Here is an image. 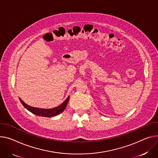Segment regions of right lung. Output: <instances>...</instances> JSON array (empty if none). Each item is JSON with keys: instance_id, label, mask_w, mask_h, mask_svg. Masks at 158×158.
<instances>
[{"instance_id": "1", "label": "right lung", "mask_w": 158, "mask_h": 158, "mask_svg": "<svg viewBox=\"0 0 158 158\" xmlns=\"http://www.w3.org/2000/svg\"><path fill=\"white\" fill-rule=\"evenodd\" d=\"M19 100L23 105L30 112L36 114V115L40 117H52L58 115L60 113H62L65 108L67 106V105L69 102V96L65 100L63 103H62L59 106H57L54 108L51 109H42V108H38L33 106H30L29 105H26L23 100L19 98Z\"/></svg>"}]
</instances>
